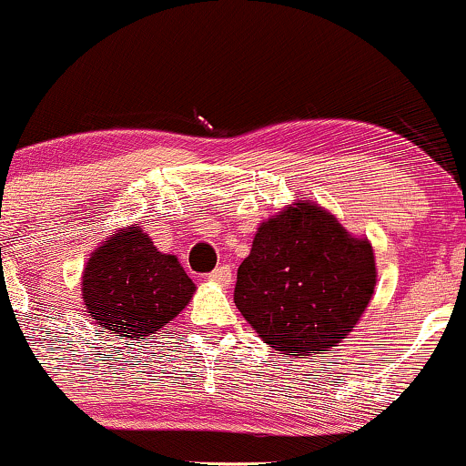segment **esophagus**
<instances>
[{
    "label": "esophagus",
    "instance_id": "34e87169",
    "mask_svg": "<svg viewBox=\"0 0 466 466\" xmlns=\"http://www.w3.org/2000/svg\"><path fill=\"white\" fill-rule=\"evenodd\" d=\"M210 281H215V284H221V286H228L229 281H232V268L228 267V264H221V267H217L213 273L208 275Z\"/></svg>",
    "mask_w": 466,
    "mask_h": 466
}]
</instances>
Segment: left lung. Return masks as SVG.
<instances>
[{
  "mask_svg": "<svg viewBox=\"0 0 466 466\" xmlns=\"http://www.w3.org/2000/svg\"><path fill=\"white\" fill-rule=\"evenodd\" d=\"M374 286L370 240L311 199H297L260 223L238 267L234 303L264 344L305 357L352 331Z\"/></svg>",
  "mask_w": 466,
  "mask_h": 466,
  "instance_id": "8db88e82",
  "label": "left lung"
}]
</instances>
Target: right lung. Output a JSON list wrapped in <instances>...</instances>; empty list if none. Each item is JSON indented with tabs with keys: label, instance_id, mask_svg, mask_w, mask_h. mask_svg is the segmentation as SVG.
I'll return each instance as SVG.
<instances>
[{
	"label": "right lung",
	"instance_id": "obj_1",
	"mask_svg": "<svg viewBox=\"0 0 466 466\" xmlns=\"http://www.w3.org/2000/svg\"><path fill=\"white\" fill-rule=\"evenodd\" d=\"M196 284L178 258L161 253L137 223L98 245L86 262L81 299L96 325L127 339H146L185 309Z\"/></svg>",
	"mask_w": 466,
	"mask_h": 466
}]
</instances>
